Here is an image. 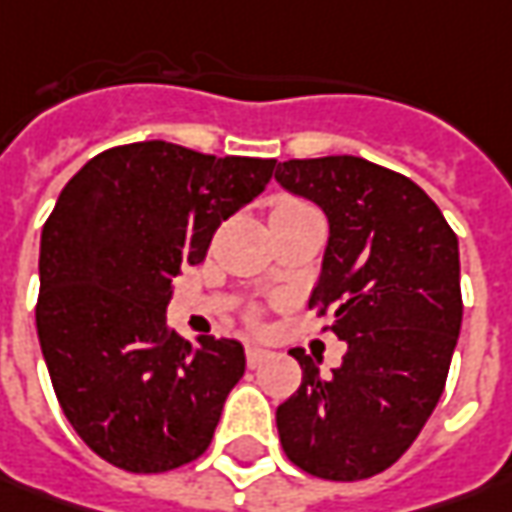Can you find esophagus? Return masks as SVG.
I'll list each match as a JSON object with an SVG mask.
<instances>
[{
	"mask_svg": "<svg viewBox=\"0 0 512 512\" xmlns=\"http://www.w3.org/2000/svg\"><path fill=\"white\" fill-rule=\"evenodd\" d=\"M269 357H272V354H269L266 348H260V345H246V365H249V368H260Z\"/></svg>",
	"mask_w": 512,
	"mask_h": 512,
	"instance_id": "34e87169",
	"label": "esophagus"
}]
</instances>
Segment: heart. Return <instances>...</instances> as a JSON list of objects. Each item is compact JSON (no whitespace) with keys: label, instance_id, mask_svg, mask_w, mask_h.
<instances>
[{"label":"heart","instance_id":"b5f03b06","mask_svg":"<svg viewBox=\"0 0 512 512\" xmlns=\"http://www.w3.org/2000/svg\"><path fill=\"white\" fill-rule=\"evenodd\" d=\"M300 209H311V206L309 203L297 201V198H280V201L274 203L272 215H283V212H300Z\"/></svg>","mask_w":512,"mask_h":512}]
</instances>
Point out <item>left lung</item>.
I'll return each instance as SVG.
<instances>
[{
	"mask_svg": "<svg viewBox=\"0 0 512 512\" xmlns=\"http://www.w3.org/2000/svg\"><path fill=\"white\" fill-rule=\"evenodd\" d=\"M274 178L326 212L309 309H331L348 345L331 374L291 351L303 382L277 408L280 445L311 476L371 479L414 445L445 391L462 328L459 240L411 178L357 155L291 158Z\"/></svg>",
	"mask_w": 512,
	"mask_h": 512,
	"instance_id": "left-lung-1",
	"label": "left lung"
}]
</instances>
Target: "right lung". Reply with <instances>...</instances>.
I'll return each mask as SVG.
<instances>
[{
    "mask_svg": "<svg viewBox=\"0 0 512 512\" xmlns=\"http://www.w3.org/2000/svg\"><path fill=\"white\" fill-rule=\"evenodd\" d=\"M272 172L274 158L138 141L62 189L42 229L36 331L64 416L104 462L164 473L209 448L246 357L238 340L169 331L172 277Z\"/></svg>",
    "mask_w": 512,
    "mask_h": 512,
    "instance_id": "right-lung-1",
    "label": "right lung"
}]
</instances>
